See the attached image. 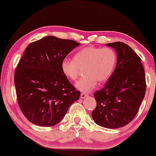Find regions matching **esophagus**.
Segmentation results:
<instances>
[{"label": "esophagus", "instance_id": "1", "mask_svg": "<svg viewBox=\"0 0 156 156\" xmlns=\"http://www.w3.org/2000/svg\"><path fill=\"white\" fill-rule=\"evenodd\" d=\"M88 95L87 94H85V93H81V95H80V98L81 99H85L86 98H87Z\"/></svg>", "mask_w": 156, "mask_h": 156}]
</instances>
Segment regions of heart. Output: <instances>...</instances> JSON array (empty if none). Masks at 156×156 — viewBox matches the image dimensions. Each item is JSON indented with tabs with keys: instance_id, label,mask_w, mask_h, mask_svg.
Listing matches in <instances>:
<instances>
[{
	"instance_id": "1",
	"label": "heart",
	"mask_w": 156,
	"mask_h": 156,
	"mask_svg": "<svg viewBox=\"0 0 156 156\" xmlns=\"http://www.w3.org/2000/svg\"><path fill=\"white\" fill-rule=\"evenodd\" d=\"M117 63V55L109 48L88 47L80 50L73 60L63 59L61 70L71 81L77 79L80 70H83L84 77L75 83V88L83 93H89L99 83L108 80Z\"/></svg>"
}]
</instances>
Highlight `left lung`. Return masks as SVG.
<instances>
[{"instance_id":"1","label":"left lung","mask_w":156,"mask_h":156,"mask_svg":"<svg viewBox=\"0 0 156 156\" xmlns=\"http://www.w3.org/2000/svg\"><path fill=\"white\" fill-rule=\"evenodd\" d=\"M117 52V64L104 87L97 90L92 117L104 128L115 129L130 123L138 111L146 92L141 58L126 43H106Z\"/></svg>"}]
</instances>
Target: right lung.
Listing matches in <instances>:
<instances>
[{"mask_svg": "<svg viewBox=\"0 0 156 156\" xmlns=\"http://www.w3.org/2000/svg\"><path fill=\"white\" fill-rule=\"evenodd\" d=\"M80 44L48 36L28 45L15 70L18 103L25 117L40 126L61 121L80 97L61 70V62Z\"/></svg>", "mask_w": 156, "mask_h": 156, "instance_id": "1", "label": "right lung"}]
</instances>
